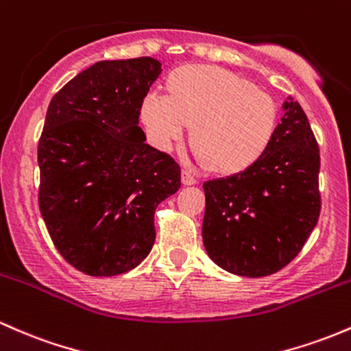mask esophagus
<instances>
[{
	"mask_svg": "<svg viewBox=\"0 0 351 351\" xmlns=\"http://www.w3.org/2000/svg\"><path fill=\"white\" fill-rule=\"evenodd\" d=\"M180 180H182L184 186H194L195 184L194 177H192L189 172H186V171H182V174H180Z\"/></svg>",
	"mask_w": 351,
	"mask_h": 351,
	"instance_id": "1",
	"label": "esophagus"
}]
</instances>
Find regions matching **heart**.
Returning a JSON list of instances; mask_svg holds the SVG:
<instances>
[{
    "label": "heart",
    "instance_id": "b5f03b06",
    "mask_svg": "<svg viewBox=\"0 0 351 351\" xmlns=\"http://www.w3.org/2000/svg\"><path fill=\"white\" fill-rule=\"evenodd\" d=\"M165 99L147 95L141 120L152 142L169 149L189 130V145L202 169L217 177L247 172L274 141L280 107L246 78L210 65L176 69Z\"/></svg>",
    "mask_w": 351,
    "mask_h": 351
}]
</instances>
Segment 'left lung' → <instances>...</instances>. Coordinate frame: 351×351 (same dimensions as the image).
<instances>
[{"label":"left lung","instance_id":"8db88e82","mask_svg":"<svg viewBox=\"0 0 351 351\" xmlns=\"http://www.w3.org/2000/svg\"><path fill=\"white\" fill-rule=\"evenodd\" d=\"M282 112L254 167L202 186V243L217 266L237 276H269L289 265L319 217L318 144L298 101L288 97Z\"/></svg>","mask_w":351,"mask_h":351}]
</instances>
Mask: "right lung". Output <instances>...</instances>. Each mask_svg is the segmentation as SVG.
<instances>
[{"instance_id":"obj_1","label":"right lung","mask_w":351,"mask_h":351,"mask_svg":"<svg viewBox=\"0 0 351 351\" xmlns=\"http://www.w3.org/2000/svg\"><path fill=\"white\" fill-rule=\"evenodd\" d=\"M150 56L104 60L51 99L38 144L41 216L66 263L117 276L149 256L157 206L180 187V167L145 144L141 104L160 75Z\"/></svg>"}]
</instances>
